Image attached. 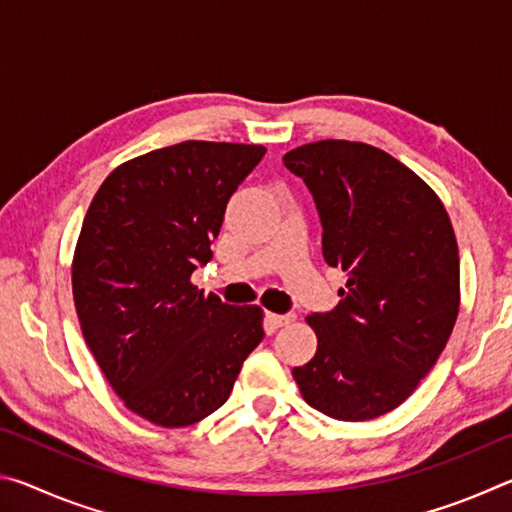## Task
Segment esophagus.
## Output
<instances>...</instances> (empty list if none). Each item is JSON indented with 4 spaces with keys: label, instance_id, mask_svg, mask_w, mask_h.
<instances>
[{
    "label": "esophagus",
    "instance_id": "34e87169",
    "mask_svg": "<svg viewBox=\"0 0 512 512\" xmlns=\"http://www.w3.org/2000/svg\"><path fill=\"white\" fill-rule=\"evenodd\" d=\"M266 323H268V327H273V329H277V327H284V325H289L293 318V314H273V311H266Z\"/></svg>",
    "mask_w": 512,
    "mask_h": 512
}]
</instances>
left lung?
I'll list each match as a JSON object with an SVG mask.
<instances>
[{"instance_id": "8db88e82", "label": "left lung", "mask_w": 512, "mask_h": 512, "mask_svg": "<svg viewBox=\"0 0 512 512\" xmlns=\"http://www.w3.org/2000/svg\"><path fill=\"white\" fill-rule=\"evenodd\" d=\"M282 160L314 196L325 262L348 275L339 305L307 316L318 348L293 379L329 418H379L418 388L454 329L452 221L422 178L370 144L323 140Z\"/></svg>"}]
</instances>
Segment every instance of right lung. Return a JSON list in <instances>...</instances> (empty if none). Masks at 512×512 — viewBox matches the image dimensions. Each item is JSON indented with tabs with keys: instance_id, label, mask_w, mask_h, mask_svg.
Segmentation results:
<instances>
[{
	"instance_id": "right-lung-1",
	"label": "right lung",
	"mask_w": 512,
	"mask_h": 512,
	"mask_svg": "<svg viewBox=\"0 0 512 512\" xmlns=\"http://www.w3.org/2000/svg\"><path fill=\"white\" fill-rule=\"evenodd\" d=\"M264 153L189 140L140 155L103 180L83 219L72 264L83 339L128 409L160 427L219 409L264 339L257 305H228L189 282Z\"/></svg>"
}]
</instances>
